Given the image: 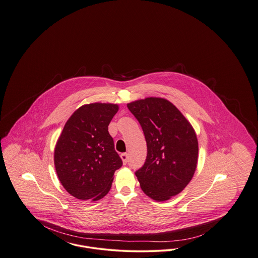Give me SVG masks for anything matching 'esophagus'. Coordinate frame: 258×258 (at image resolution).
Wrapping results in <instances>:
<instances>
[{
  "mask_svg": "<svg viewBox=\"0 0 258 258\" xmlns=\"http://www.w3.org/2000/svg\"><path fill=\"white\" fill-rule=\"evenodd\" d=\"M121 159L123 160V164H126L128 161V155L126 153L121 154Z\"/></svg>",
  "mask_w": 258,
  "mask_h": 258,
  "instance_id": "esophagus-1",
  "label": "esophagus"
}]
</instances>
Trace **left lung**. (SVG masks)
<instances>
[{
  "instance_id": "1",
  "label": "left lung",
  "mask_w": 258,
  "mask_h": 258,
  "mask_svg": "<svg viewBox=\"0 0 258 258\" xmlns=\"http://www.w3.org/2000/svg\"><path fill=\"white\" fill-rule=\"evenodd\" d=\"M147 142L144 165L135 172L145 195L165 201L190 182L198 159L197 135L184 115L165 98H147L127 103Z\"/></svg>"
}]
</instances>
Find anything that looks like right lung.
Masks as SVG:
<instances>
[{
	"label": "right lung",
	"mask_w": 258,
	"mask_h": 258,
	"mask_svg": "<svg viewBox=\"0 0 258 258\" xmlns=\"http://www.w3.org/2000/svg\"><path fill=\"white\" fill-rule=\"evenodd\" d=\"M117 104L90 103L79 107L63 126L54 152L58 178L80 200L97 201L110 190L114 172L123 165L108 133Z\"/></svg>",
	"instance_id": "obj_1"
}]
</instances>
